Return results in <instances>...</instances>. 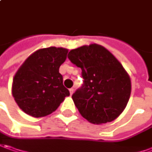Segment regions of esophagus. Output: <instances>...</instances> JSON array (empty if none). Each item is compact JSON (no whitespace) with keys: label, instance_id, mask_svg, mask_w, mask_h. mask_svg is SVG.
<instances>
[{"label":"esophagus","instance_id":"obj_1","mask_svg":"<svg viewBox=\"0 0 152 152\" xmlns=\"http://www.w3.org/2000/svg\"><path fill=\"white\" fill-rule=\"evenodd\" d=\"M69 91H70V94H71V95H72V94H73V92H74V88H71Z\"/></svg>","mask_w":152,"mask_h":152}]
</instances>
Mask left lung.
I'll use <instances>...</instances> for the list:
<instances>
[{
    "instance_id": "left-lung-1",
    "label": "left lung",
    "mask_w": 152,
    "mask_h": 152,
    "mask_svg": "<svg viewBox=\"0 0 152 152\" xmlns=\"http://www.w3.org/2000/svg\"><path fill=\"white\" fill-rule=\"evenodd\" d=\"M81 69L84 83L72 95L83 118L90 123L111 122L124 110L131 92V81L121 63L104 47L83 45L68 54Z\"/></svg>"
}]
</instances>
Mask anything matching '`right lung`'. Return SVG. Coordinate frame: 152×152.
I'll use <instances>...</instances> for the list:
<instances>
[{"label": "right lung", "mask_w": 152, "mask_h": 152, "mask_svg": "<svg viewBox=\"0 0 152 152\" xmlns=\"http://www.w3.org/2000/svg\"><path fill=\"white\" fill-rule=\"evenodd\" d=\"M68 50L50 47L35 51L15 74L12 92L18 107L35 118L47 116L70 96L59 72Z\"/></svg>", "instance_id": "1"}]
</instances>
